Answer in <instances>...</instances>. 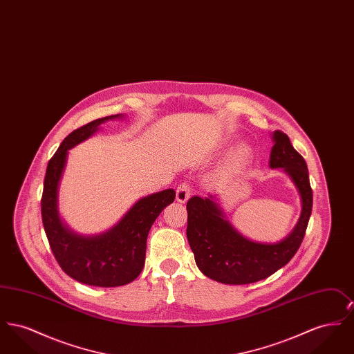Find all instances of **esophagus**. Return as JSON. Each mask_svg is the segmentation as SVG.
I'll use <instances>...</instances> for the list:
<instances>
[{
  "instance_id": "obj_1",
  "label": "esophagus",
  "mask_w": 354,
  "mask_h": 354,
  "mask_svg": "<svg viewBox=\"0 0 354 354\" xmlns=\"http://www.w3.org/2000/svg\"><path fill=\"white\" fill-rule=\"evenodd\" d=\"M191 196V191H189V187L185 183L179 185V187L176 188V202L185 203Z\"/></svg>"
}]
</instances>
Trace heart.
<instances>
[{"mask_svg": "<svg viewBox=\"0 0 354 354\" xmlns=\"http://www.w3.org/2000/svg\"><path fill=\"white\" fill-rule=\"evenodd\" d=\"M251 155H252V150L250 146L247 145H241L236 149L235 151L232 152V155L230 156L227 165L224 166L223 171H231V169H237L243 165H245L250 159H251Z\"/></svg>", "mask_w": 354, "mask_h": 354, "instance_id": "b5f03b06", "label": "heart"}]
</instances>
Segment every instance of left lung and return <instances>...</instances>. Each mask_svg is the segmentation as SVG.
Here are the masks:
<instances>
[{"label":"left lung","mask_w":354,"mask_h":354,"mask_svg":"<svg viewBox=\"0 0 354 354\" xmlns=\"http://www.w3.org/2000/svg\"><path fill=\"white\" fill-rule=\"evenodd\" d=\"M270 169H283L296 187L301 212L296 225L276 243H259L241 235L227 219L218 194L187 202V239L203 274L223 284H251L283 268L297 252L312 212L313 195L303 156L281 131L270 134Z\"/></svg>","instance_id":"obj_1"}]
</instances>
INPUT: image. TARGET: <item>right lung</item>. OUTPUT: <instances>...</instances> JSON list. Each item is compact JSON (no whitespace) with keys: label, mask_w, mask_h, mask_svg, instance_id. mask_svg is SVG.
Wrapping results in <instances>:
<instances>
[{"label":"right lung","mask_w":354,"mask_h":354,"mask_svg":"<svg viewBox=\"0 0 354 354\" xmlns=\"http://www.w3.org/2000/svg\"><path fill=\"white\" fill-rule=\"evenodd\" d=\"M123 118V114H117L95 119L74 130L53 155L45 175L41 211L51 251L66 274L87 286L110 288L134 281L145 267L151 225L175 199L172 188L147 195L135 202L117 224L95 235L77 234L61 218L59 185L66 169L68 150L95 134L102 123Z\"/></svg>","instance_id":"right-lung-1"}]
</instances>
